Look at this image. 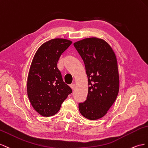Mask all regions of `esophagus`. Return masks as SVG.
Instances as JSON below:
<instances>
[{
    "mask_svg": "<svg viewBox=\"0 0 148 148\" xmlns=\"http://www.w3.org/2000/svg\"><path fill=\"white\" fill-rule=\"evenodd\" d=\"M70 87H71L72 89L74 90V88H75V84H71V85H70Z\"/></svg>",
    "mask_w": 148,
    "mask_h": 148,
    "instance_id": "obj_1",
    "label": "esophagus"
}]
</instances>
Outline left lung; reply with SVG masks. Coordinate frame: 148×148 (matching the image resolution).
<instances>
[{"label":"left lung","instance_id":"obj_1","mask_svg":"<svg viewBox=\"0 0 148 148\" xmlns=\"http://www.w3.org/2000/svg\"><path fill=\"white\" fill-rule=\"evenodd\" d=\"M74 47L81 56L88 77L87 99L79 103L81 115L94 120L105 115L119 91V74L113 50L106 41L92 37L78 41Z\"/></svg>","mask_w":148,"mask_h":148}]
</instances>
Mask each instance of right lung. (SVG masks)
Here are the masks:
<instances>
[{
    "instance_id": "right-lung-1",
    "label": "right lung",
    "mask_w": 148,
    "mask_h": 148,
    "mask_svg": "<svg viewBox=\"0 0 148 148\" xmlns=\"http://www.w3.org/2000/svg\"><path fill=\"white\" fill-rule=\"evenodd\" d=\"M71 43L66 39L51 40L42 45L33 57L28 75L27 94L32 107L43 116L56 114L72 93L57 67L62 53Z\"/></svg>"
}]
</instances>
